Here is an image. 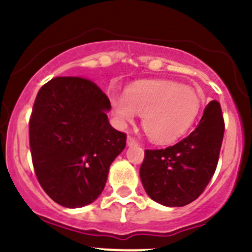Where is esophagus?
Segmentation results:
<instances>
[{"label":"esophagus","mask_w":252,"mask_h":252,"mask_svg":"<svg viewBox=\"0 0 252 252\" xmlns=\"http://www.w3.org/2000/svg\"><path fill=\"white\" fill-rule=\"evenodd\" d=\"M139 142H137V140L135 139L133 136H128L127 137V145L128 146H133V145H137Z\"/></svg>","instance_id":"1"}]
</instances>
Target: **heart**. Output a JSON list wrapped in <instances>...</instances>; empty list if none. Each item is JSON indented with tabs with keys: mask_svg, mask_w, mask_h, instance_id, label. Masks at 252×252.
Wrapping results in <instances>:
<instances>
[{
	"mask_svg": "<svg viewBox=\"0 0 252 252\" xmlns=\"http://www.w3.org/2000/svg\"><path fill=\"white\" fill-rule=\"evenodd\" d=\"M111 107L120 126L142 116L146 136L157 144H170L182 137L197 119L202 99L194 88L174 81H141L126 90L125 95L111 97Z\"/></svg>",
	"mask_w": 252,
	"mask_h": 252,
	"instance_id": "obj_1",
	"label": "heart"
}]
</instances>
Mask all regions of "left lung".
Instances as JSON below:
<instances>
[{
	"label": "left lung",
	"instance_id": "obj_1",
	"mask_svg": "<svg viewBox=\"0 0 252 252\" xmlns=\"http://www.w3.org/2000/svg\"><path fill=\"white\" fill-rule=\"evenodd\" d=\"M223 133L221 104L211 101L189 136L165 149L145 150L140 178L149 197L168 207L195 201L215 174Z\"/></svg>",
	"mask_w": 252,
	"mask_h": 252
}]
</instances>
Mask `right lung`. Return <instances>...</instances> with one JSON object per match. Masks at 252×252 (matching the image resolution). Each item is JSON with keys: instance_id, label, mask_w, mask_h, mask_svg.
Instances as JSON below:
<instances>
[{"instance_id": "1", "label": "right lung", "mask_w": 252, "mask_h": 252, "mask_svg": "<svg viewBox=\"0 0 252 252\" xmlns=\"http://www.w3.org/2000/svg\"><path fill=\"white\" fill-rule=\"evenodd\" d=\"M111 102L94 82L55 77L37 92L29 121L35 174L58 204L78 208L102 193L108 169L126 146L106 111Z\"/></svg>"}]
</instances>
